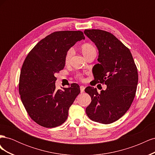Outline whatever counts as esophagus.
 Listing matches in <instances>:
<instances>
[{"mask_svg":"<svg viewBox=\"0 0 155 155\" xmlns=\"http://www.w3.org/2000/svg\"><path fill=\"white\" fill-rule=\"evenodd\" d=\"M85 87H84V86H80V91H81V93H83V92H84V91H85Z\"/></svg>","mask_w":155,"mask_h":155,"instance_id":"34e87169","label":"esophagus"}]
</instances>
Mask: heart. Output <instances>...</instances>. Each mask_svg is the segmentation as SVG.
Instances as JSON below:
<instances>
[{
  "label": "heart",
  "instance_id": "b5f03b06",
  "mask_svg": "<svg viewBox=\"0 0 155 155\" xmlns=\"http://www.w3.org/2000/svg\"><path fill=\"white\" fill-rule=\"evenodd\" d=\"M81 52H82L83 55L85 56V58L88 54L92 53V51H96V49L94 47V46L90 43H85V44L83 45L81 47ZM73 51H74V50L72 48H70L68 50L67 53L66 54V56H65V62L66 63L69 62V61L73 54ZM77 77L78 78H81V75H78Z\"/></svg>",
  "mask_w": 155,
  "mask_h": 155
}]
</instances>
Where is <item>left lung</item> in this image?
I'll list each match as a JSON object with an SVG mask.
<instances>
[{"label": "left lung", "mask_w": 155, "mask_h": 155, "mask_svg": "<svg viewBox=\"0 0 155 155\" xmlns=\"http://www.w3.org/2000/svg\"><path fill=\"white\" fill-rule=\"evenodd\" d=\"M84 34L99 54L94 81L107 85L100 94L92 87L85 89L92 100L86 113L94 121L109 124L123 116L132 104L138 81L137 68L129 49L114 35L101 30H85Z\"/></svg>", "instance_id": "8db88e82"}]
</instances>
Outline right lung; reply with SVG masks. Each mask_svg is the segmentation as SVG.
<instances>
[{
    "instance_id": "right-lung-1",
    "label": "right lung",
    "mask_w": 155,
    "mask_h": 155,
    "mask_svg": "<svg viewBox=\"0 0 155 155\" xmlns=\"http://www.w3.org/2000/svg\"><path fill=\"white\" fill-rule=\"evenodd\" d=\"M85 39L81 31H55L41 40L26 56L18 91L28 114L37 124L53 128L67 120L80 88L74 83L63 91L56 90L55 75L64 68L68 50Z\"/></svg>"
}]
</instances>
